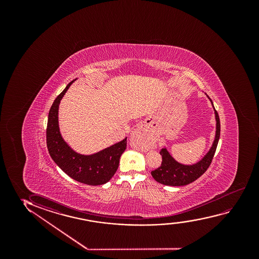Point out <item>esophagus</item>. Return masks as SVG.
I'll return each mask as SVG.
<instances>
[{"mask_svg": "<svg viewBox=\"0 0 259 259\" xmlns=\"http://www.w3.org/2000/svg\"><path fill=\"white\" fill-rule=\"evenodd\" d=\"M133 135H137L139 137H141L142 141L144 142H149V137L147 136V135L145 134V131L142 129L141 126H139V127L135 129V131L133 132Z\"/></svg>", "mask_w": 259, "mask_h": 259, "instance_id": "34e87169", "label": "esophagus"}]
</instances>
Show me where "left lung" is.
I'll list each match as a JSON object with an SVG mask.
<instances>
[{
	"instance_id": "1",
	"label": "left lung",
	"mask_w": 259,
	"mask_h": 259,
	"mask_svg": "<svg viewBox=\"0 0 259 259\" xmlns=\"http://www.w3.org/2000/svg\"><path fill=\"white\" fill-rule=\"evenodd\" d=\"M208 98L211 102L213 106L212 101L210 100L209 96ZM213 109L215 111V118H216V135H215L212 146L208 153L197 163L188 165V164H182L177 162L172 156H170V153L168 152V150L165 148L161 149L160 155L162 156V159H163L161 166L151 171L152 177L157 182H159L161 184L174 186V187L185 186V185L192 183L193 181L201 177L209 168L216 151L220 136V117L214 106Z\"/></svg>"
}]
</instances>
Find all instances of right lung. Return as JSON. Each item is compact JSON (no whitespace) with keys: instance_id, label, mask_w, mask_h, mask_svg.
Returning a JSON list of instances; mask_svg holds the SVG:
<instances>
[{"instance_id":"1","label":"right lung","mask_w":259,"mask_h":259,"mask_svg":"<svg viewBox=\"0 0 259 259\" xmlns=\"http://www.w3.org/2000/svg\"><path fill=\"white\" fill-rule=\"evenodd\" d=\"M74 80L66 85L50 108L47 125L49 153L54 162L75 181L91 186L105 184L117 171L121 155L126 149L127 138L89 156L75 152L70 148L60 134L58 108L63 96Z\"/></svg>"}]
</instances>
